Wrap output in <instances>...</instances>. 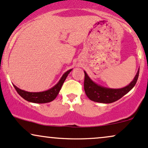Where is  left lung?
Returning a JSON list of instances; mask_svg holds the SVG:
<instances>
[{
	"mask_svg": "<svg viewBox=\"0 0 148 148\" xmlns=\"http://www.w3.org/2000/svg\"><path fill=\"white\" fill-rule=\"evenodd\" d=\"M84 91L86 95L92 101L100 103H112L117 101L132 89L136 84L139 75V68L133 80L126 86L121 88H107L99 85L93 82L86 71H84Z\"/></svg>",
	"mask_w": 148,
	"mask_h": 148,
	"instance_id": "1",
	"label": "left lung"
}]
</instances>
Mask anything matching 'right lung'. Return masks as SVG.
<instances>
[{
    "label": "right lung",
    "mask_w": 148,
    "mask_h": 148,
    "mask_svg": "<svg viewBox=\"0 0 148 148\" xmlns=\"http://www.w3.org/2000/svg\"><path fill=\"white\" fill-rule=\"evenodd\" d=\"M73 69H70V70L64 73L58 82L55 86L44 91L29 92L21 89L16 86H15L14 84H13V86L16 90V91L18 92V94L27 101L33 102V103H47V102L53 101V100L56 98L64 81L66 79L68 75L70 73V72Z\"/></svg>",
    "instance_id": "1"
}]
</instances>
